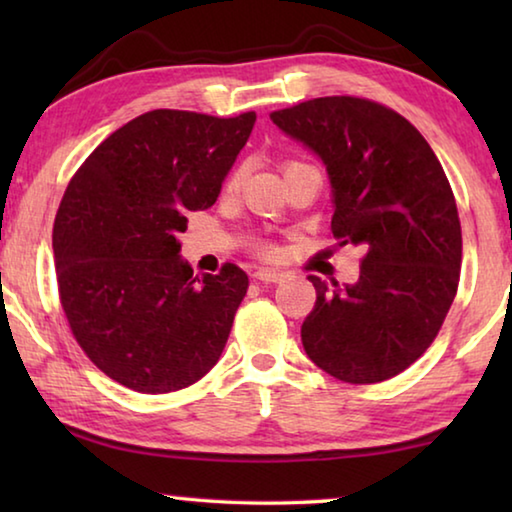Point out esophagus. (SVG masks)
<instances>
[{
    "mask_svg": "<svg viewBox=\"0 0 512 512\" xmlns=\"http://www.w3.org/2000/svg\"><path fill=\"white\" fill-rule=\"evenodd\" d=\"M253 277L259 282H282L287 275L280 273V271H271V268H259V271H255Z\"/></svg>",
    "mask_w": 512,
    "mask_h": 512,
    "instance_id": "esophagus-1",
    "label": "esophagus"
}]
</instances>
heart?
<instances>
[{
	"instance_id": "1",
	"label": "heart",
	"mask_w": 512,
	"mask_h": 512,
	"mask_svg": "<svg viewBox=\"0 0 512 512\" xmlns=\"http://www.w3.org/2000/svg\"><path fill=\"white\" fill-rule=\"evenodd\" d=\"M293 164H300V162H287V167H284V171H287L289 167H293ZM246 173H248V164L246 162H239L237 167L228 173V178H225V183H223L225 192H237V189L241 187V183H244ZM255 250L262 257H273L275 255V248H273V244H268V241H257Z\"/></svg>"
}]
</instances>
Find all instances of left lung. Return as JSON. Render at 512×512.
<instances>
[{"label": "left lung", "instance_id": "obj_1", "mask_svg": "<svg viewBox=\"0 0 512 512\" xmlns=\"http://www.w3.org/2000/svg\"><path fill=\"white\" fill-rule=\"evenodd\" d=\"M271 119L325 162L332 235L366 248L354 284L309 275L307 357L348 384L400 375L438 336L461 277V221L436 153L409 119L370 99L320 97Z\"/></svg>", "mask_w": 512, "mask_h": 512}]
</instances>
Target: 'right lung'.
Wrapping results in <instances>:
<instances>
[{"instance_id":"obj_1","label":"right lung","mask_w":512,"mask_h":512,"mask_svg":"<svg viewBox=\"0 0 512 512\" xmlns=\"http://www.w3.org/2000/svg\"><path fill=\"white\" fill-rule=\"evenodd\" d=\"M255 119L144 112L69 180L54 221L60 305L88 359L131 391L192 386L228 343L248 275L223 264L201 280L178 235L219 198Z\"/></svg>"}]
</instances>
